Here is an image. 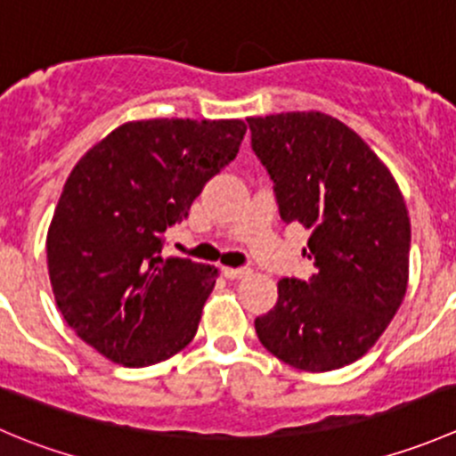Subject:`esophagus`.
<instances>
[{"label":"esophagus","instance_id":"1","mask_svg":"<svg viewBox=\"0 0 456 456\" xmlns=\"http://www.w3.org/2000/svg\"><path fill=\"white\" fill-rule=\"evenodd\" d=\"M249 269L247 267H223V276L229 278V281H238V278L249 276Z\"/></svg>","mask_w":456,"mask_h":456}]
</instances>
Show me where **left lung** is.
I'll return each mask as SVG.
<instances>
[{"instance_id":"left-lung-1","label":"left lung","mask_w":456,"mask_h":456,"mask_svg":"<svg viewBox=\"0 0 456 456\" xmlns=\"http://www.w3.org/2000/svg\"><path fill=\"white\" fill-rule=\"evenodd\" d=\"M247 122L281 218L312 232L303 254L316 267L309 281H278L276 305L256 318V334L305 372L354 363L408 289L410 216L399 184L359 134L321 110Z\"/></svg>"}]
</instances>
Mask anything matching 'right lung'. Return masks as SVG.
Returning <instances> with one entry per match:
<instances>
[{
    "instance_id": "obj_1",
    "label": "right lung",
    "mask_w": 456,
    "mask_h": 456,
    "mask_svg": "<svg viewBox=\"0 0 456 456\" xmlns=\"http://www.w3.org/2000/svg\"><path fill=\"white\" fill-rule=\"evenodd\" d=\"M242 120L126 122L66 178L46 236L48 276L70 330L125 368L171 359L198 331L218 269L162 258L202 187L236 158Z\"/></svg>"
}]
</instances>
